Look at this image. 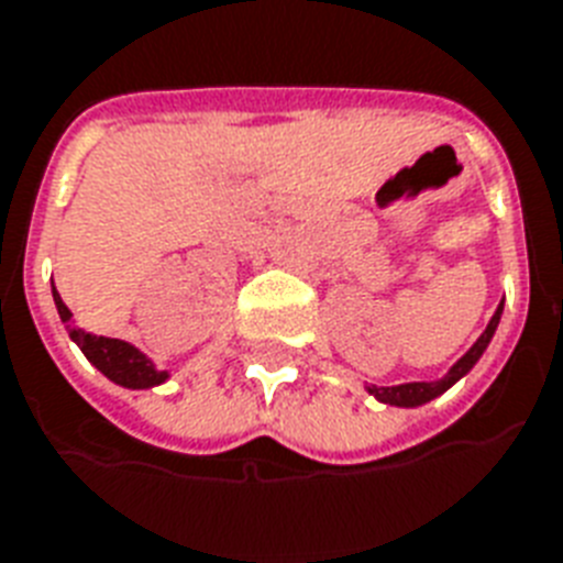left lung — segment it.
I'll use <instances>...</instances> for the list:
<instances>
[{"instance_id": "left-lung-1", "label": "left lung", "mask_w": 563, "mask_h": 563, "mask_svg": "<svg viewBox=\"0 0 563 563\" xmlns=\"http://www.w3.org/2000/svg\"><path fill=\"white\" fill-rule=\"evenodd\" d=\"M500 317H503V302L497 305V310H494L492 322L485 325V331L479 334V340H476L471 349H467L465 354H462L456 363H453L451 368H448V375L439 377V380H412V384H398V386H366L368 395H375L377 401L380 404H389V407H421V404H430L433 398H439V395H444L448 389H451L456 380H462V377L471 372V368L479 363V357L485 354V349H488V343H492L494 331H497V325H500Z\"/></svg>"}]
</instances>
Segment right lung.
Here are the masks:
<instances>
[{"label": "right lung", "instance_id": "add662e5", "mask_svg": "<svg viewBox=\"0 0 563 563\" xmlns=\"http://www.w3.org/2000/svg\"><path fill=\"white\" fill-rule=\"evenodd\" d=\"M54 305H57V313H60L63 325L69 331L71 343H78V349L87 354V360L92 366L107 375L112 384L124 386V389H151V386H159L168 380V372H159L156 363L147 357L145 352H139L136 345L124 343V340H112V336H98L89 334L84 328L75 325L71 319V310L63 305L57 287L52 285Z\"/></svg>", "mask_w": 563, "mask_h": 563}]
</instances>
